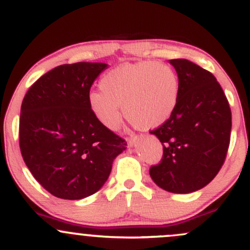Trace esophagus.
<instances>
[{"label": "esophagus", "instance_id": "1", "mask_svg": "<svg viewBox=\"0 0 250 250\" xmlns=\"http://www.w3.org/2000/svg\"><path fill=\"white\" fill-rule=\"evenodd\" d=\"M136 140H137V136H135V135H133V136H130V137H128V139H127L128 145L131 147V146L135 145V142H136Z\"/></svg>", "mask_w": 250, "mask_h": 250}]
</instances>
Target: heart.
<instances>
[{
    "label": "heart",
    "instance_id": "heart-1",
    "mask_svg": "<svg viewBox=\"0 0 250 250\" xmlns=\"http://www.w3.org/2000/svg\"><path fill=\"white\" fill-rule=\"evenodd\" d=\"M101 91H90L88 107L100 125L119 128L122 111L137 127L161 125L173 115L179 101L180 81L171 65L160 62L125 64L100 80Z\"/></svg>",
    "mask_w": 250,
    "mask_h": 250
}]
</instances>
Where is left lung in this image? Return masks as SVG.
Segmentation results:
<instances>
[{
	"mask_svg": "<svg viewBox=\"0 0 250 250\" xmlns=\"http://www.w3.org/2000/svg\"><path fill=\"white\" fill-rule=\"evenodd\" d=\"M180 81L179 101L169 119L151 130L163 146L159 165L149 174L160 188L188 194L206 187L225 162L231 111L210 71L185 59L169 61Z\"/></svg>",
	"mask_w": 250,
	"mask_h": 250,
	"instance_id": "left-lung-1",
	"label": "left lung"
}]
</instances>
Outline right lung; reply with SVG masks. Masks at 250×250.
Here are the masks:
<instances>
[{"label":"right lung","mask_w":250,"mask_h":250,"mask_svg":"<svg viewBox=\"0 0 250 250\" xmlns=\"http://www.w3.org/2000/svg\"><path fill=\"white\" fill-rule=\"evenodd\" d=\"M105 63L62 64L25 94L20 149L37 182L54 196L80 200L102 188L127 142L91 115L88 95Z\"/></svg>","instance_id":"obj_1"}]
</instances>
